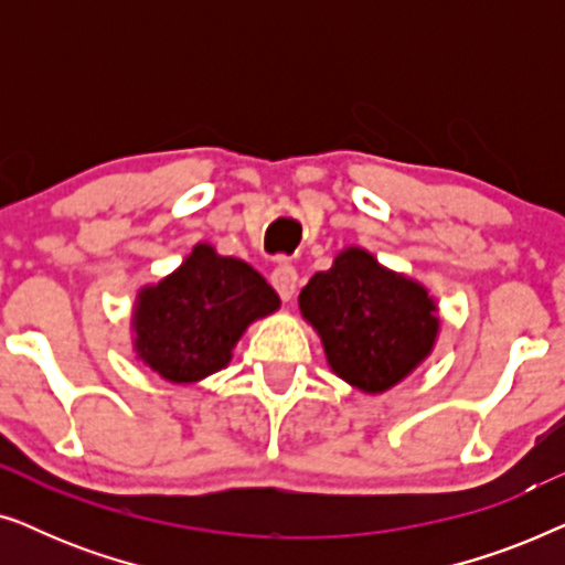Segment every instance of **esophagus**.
I'll list each match as a JSON object with an SVG mask.
<instances>
[{"label":"esophagus","mask_w":565,"mask_h":565,"mask_svg":"<svg viewBox=\"0 0 565 565\" xmlns=\"http://www.w3.org/2000/svg\"><path fill=\"white\" fill-rule=\"evenodd\" d=\"M269 280H273V288L277 290V296H280V298L285 300V303H288V300H292V296H296L298 273H296V267L288 265V262H282V265H277Z\"/></svg>","instance_id":"1"}]
</instances>
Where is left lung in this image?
Segmentation results:
<instances>
[{"instance_id":"left-lung-1","label":"left lung","mask_w":565,"mask_h":565,"mask_svg":"<svg viewBox=\"0 0 565 565\" xmlns=\"http://www.w3.org/2000/svg\"><path fill=\"white\" fill-rule=\"evenodd\" d=\"M298 306L321 337L329 367L365 393H383L412 375L439 334L429 290L360 246H347L327 273H316Z\"/></svg>"}]
</instances>
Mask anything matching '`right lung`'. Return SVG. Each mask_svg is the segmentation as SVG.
<instances>
[{
  "instance_id": "obj_1",
  "label": "right lung",
  "mask_w": 565,
  "mask_h": 565,
  "mask_svg": "<svg viewBox=\"0 0 565 565\" xmlns=\"http://www.w3.org/2000/svg\"><path fill=\"white\" fill-rule=\"evenodd\" d=\"M277 308L257 269L200 242L172 275L138 290L136 358L169 383H198L226 367L246 327Z\"/></svg>"
}]
</instances>
